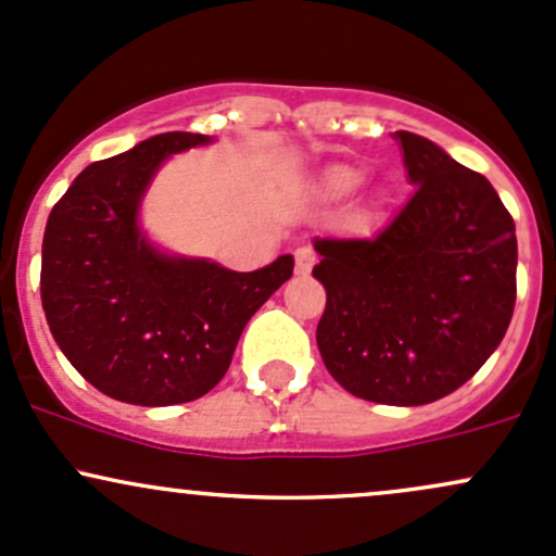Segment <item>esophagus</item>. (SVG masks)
Returning a JSON list of instances; mask_svg holds the SVG:
<instances>
[{
    "label": "esophagus",
    "instance_id": "esophagus-1",
    "mask_svg": "<svg viewBox=\"0 0 556 556\" xmlns=\"http://www.w3.org/2000/svg\"><path fill=\"white\" fill-rule=\"evenodd\" d=\"M314 263H317V253H314V248H308V244H301V248H295V271L298 274L312 271Z\"/></svg>",
    "mask_w": 556,
    "mask_h": 556
}]
</instances>
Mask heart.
Wrapping results in <instances>:
<instances>
[{
    "label": "heart",
    "mask_w": 556,
    "mask_h": 556,
    "mask_svg": "<svg viewBox=\"0 0 556 556\" xmlns=\"http://www.w3.org/2000/svg\"><path fill=\"white\" fill-rule=\"evenodd\" d=\"M356 186V175L349 173V170H341L332 175V189L338 191V194H346V191H352Z\"/></svg>",
    "instance_id": "obj_1"
}]
</instances>
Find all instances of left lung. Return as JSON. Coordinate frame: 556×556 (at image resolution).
<instances>
[{
    "label": "left lung",
    "mask_w": 556,
    "mask_h": 556,
    "mask_svg": "<svg viewBox=\"0 0 556 556\" xmlns=\"http://www.w3.org/2000/svg\"><path fill=\"white\" fill-rule=\"evenodd\" d=\"M413 194L372 237L314 239L325 367L349 394L426 405L504 341L517 301L514 220L484 175L400 130Z\"/></svg>",
    "instance_id": "left-lung-1"
}]
</instances>
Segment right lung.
<instances>
[{"label":"right lung","mask_w":556,"mask_h":556,"mask_svg":"<svg viewBox=\"0 0 556 556\" xmlns=\"http://www.w3.org/2000/svg\"><path fill=\"white\" fill-rule=\"evenodd\" d=\"M210 143L162 132L92 162L47 218L42 308L66 359L111 400L143 407L207 394L231 365L244 325L293 277V255L239 274L170 258L138 229V204L170 154Z\"/></svg>","instance_id":"obj_1"}]
</instances>
